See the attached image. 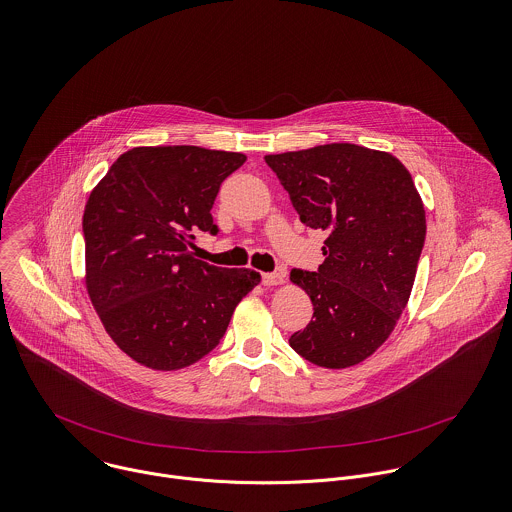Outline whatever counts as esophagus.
<instances>
[{
	"label": "esophagus",
	"mask_w": 512,
	"mask_h": 512,
	"mask_svg": "<svg viewBox=\"0 0 512 512\" xmlns=\"http://www.w3.org/2000/svg\"><path fill=\"white\" fill-rule=\"evenodd\" d=\"M285 283V273H265L263 275V285L265 287H279Z\"/></svg>",
	"instance_id": "1"
}]
</instances>
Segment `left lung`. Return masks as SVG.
Returning <instances> with one entry per match:
<instances>
[{"mask_svg":"<svg viewBox=\"0 0 512 512\" xmlns=\"http://www.w3.org/2000/svg\"><path fill=\"white\" fill-rule=\"evenodd\" d=\"M301 221L326 233L318 271H291L314 308L289 338L305 360L342 370L370 358L406 308L425 241V209L392 154L336 142L265 156Z\"/></svg>","mask_w":512,"mask_h":512,"instance_id":"1","label":"left lung"}]
</instances>
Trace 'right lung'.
Segmentation results:
<instances>
[{
  "label": "right lung",
  "mask_w": 512,
  "mask_h": 512,
  "mask_svg": "<svg viewBox=\"0 0 512 512\" xmlns=\"http://www.w3.org/2000/svg\"><path fill=\"white\" fill-rule=\"evenodd\" d=\"M245 154L200 146L124 152L85 205V285L104 330L138 364L172 372L223 338L261 275L196 259L194 233H217L211 207Z\"/></svg>",
  "instance_id": "add662e5"
}]
</instances>
